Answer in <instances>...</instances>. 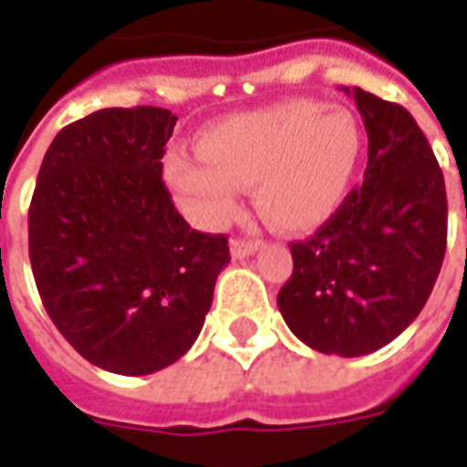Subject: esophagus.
<instances>
[{
  "label": "esophagus",
  "instance_id": "34e87169",
  "mask_svg": "<svg viewBox=\"0 0 467 467\" xmlns=\"http://www.w3.org/2000/svg\"><path fill=\"white\" fill-rule=\"evenodd\" d=\"M254 250H257V243H253V240H240V237H234L233 243H230V253H233L234 260L247 257V254H253Z\"/></svg>",
  "mask_w": 467,
  "mask_h": 467
}]
</instances>
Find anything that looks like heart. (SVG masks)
Returning a JSON list of instances; mask_svg holds the SVG:
<instances>
[{"label": "heart", "instance_id": "heart-1", "mask_svg": "<svg viewBox=\"0 0 467 467\" xmlns=\"http://www.w3.org/2000/svg\"><path fill=\"white\" fill-rule=\"evenodd\" d=\"M200 157L170 152L162 177L202 227H223L240 210L243 190L285 233H307L343 204L362 152L360 119L348 107L313 99L227 117L197 140Z\"/></svg>", "mask_w": 467, "mask_h": 467}]
</instances>
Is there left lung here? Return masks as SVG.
Returning a JSON list of instances; mask_svg holds the SVG:
<instances>
[{
    "label": "left lung",
    "mask_w": 467,
    "mask_h": 467,
    "mask_svg": "<svg viewBox=\"0 0 467 467\" xmlns=\"http://www.w3.org/2000/svg\"><path fill=\"white\" fill-rule=\"evenodd\" d=\"M368 132V167L327 223L290 244L293 275L277 293L285 323L325 355L360 358L420 315L441 273L448 200L425 134L400 105L343 87Z\"/></svg>",
    "instance_id": "left-lung-1"
}]
</instances>
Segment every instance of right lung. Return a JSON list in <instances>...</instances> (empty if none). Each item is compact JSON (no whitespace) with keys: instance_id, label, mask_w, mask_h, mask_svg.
Wrapping results in <instances>:
<instances>
[{"instance_id":"right-lung-1","label":"right lung","mask_w":467,"mask_h":467,"mask_svg":"<svg viewBox=\"0 0 467 467\" xmlns=\"http://www.w3.org/2000/svg\"><path fill=\"white\" fill-rule=\"evenodd\" d=\"M174 122L162 107H109L67 124L29 204L47 315L85 360L117 375L180 360L230 263L227 237L192 230L162 182Z\"/></svg>"}]
</instances>
